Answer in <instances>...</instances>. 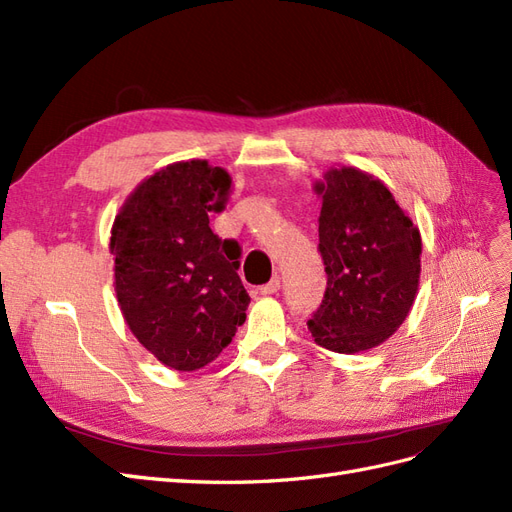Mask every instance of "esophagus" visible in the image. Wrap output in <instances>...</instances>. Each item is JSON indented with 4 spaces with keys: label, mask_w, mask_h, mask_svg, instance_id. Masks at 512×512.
Returning <instances> with one entry per match:
<instances>
[{
    "label": "esophagus",
    "mask_w": 512,
    "mask_h": 512,
    "mask_svg": "<svg viewBox=\"0 0 512 512\" xmlns=\"http://www.w3.org/2000/svg\"><path fill=\"white\" fill-rule=\"evenodd\" d=\"M280 277H273V280L265 286H260V294H275L277 290H280Z\"/></svg>",
    "instance_id": "esophagus-1"
}]
</instances>
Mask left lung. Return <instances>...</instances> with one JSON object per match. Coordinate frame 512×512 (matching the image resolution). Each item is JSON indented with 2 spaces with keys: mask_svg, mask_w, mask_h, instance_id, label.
<instances>
[{
  "mask_svg": "<svg viewBox=\"0 0 512 512\" xmlns=\"http://www.w3.org/2000/svg\"><path fill=\"white\" fill-rule=\"evenodd\" d=\"M327 290L307 327L322 348L354 354L406 320L421 277V232L374 175L342 166L316 183Z\"/></svg>",
  "mask_w": 512,
  "mask_h": 512,
  "instance_id": "left-lung-1",
  "label": "left lung"
}]
</instances>
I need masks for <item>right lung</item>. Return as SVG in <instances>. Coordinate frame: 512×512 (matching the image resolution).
Returning a JSON list of instances; mask_svg holds the SVG:
<instances>
[{
  "label": "right lung",
  "mask_w": 512,
  "mask_h": 512,
  "mask_svg": "<svg viewBox=\"0 0 512 512\" xmlns=\"http://www.w3.org/2000/svg\"><path fill=\"white\" fill-rule=\"evenodd\" d=\"M230 183L207 160L168 164L128 196L111 230L121 314L170 369L205 367L245 322L241 247L209 226Z\"/></svg>",
  "instance_id": "obj_1"
}]
</instances>
